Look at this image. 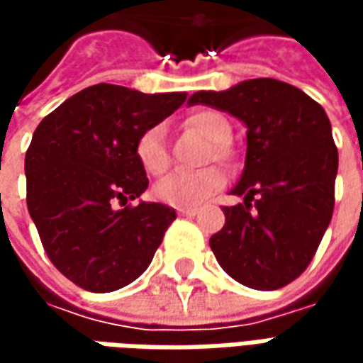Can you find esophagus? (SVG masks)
Here are the masks:
<instances>
[{"instance_id":"obj_1","label":"esophagus","mask_w":363,"mask_h":363,"mask_svg":"<svg viewBox=\"0 0 363 363\" xmlns=\"http://www.w3.org/2000/svg\"><path fill=\"white\" fill-rule=\"evenodd\" d=\"M179 213H181V216H189V218H192V216H196L198 213V208H179Z\"/></svg>"}]
</instances>
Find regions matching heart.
Listing matches in <instances>:
<instances>
[{
  "instance_id": "b5f03b06",
  "label": "heart",
  "mask_w": 363,
  "mask_h": 363,
  "mask_svg": "<svg viewBox=\"0 0 363 363\" xmlns=\"http://www.w3.org/2000/svg\"><path fill=\"white\" fill-rule=\"evenodd\" d=\"M186 126L196 130L212 142L213 157L225 159L228 150L223 143L231 135L229 120L218 111H196L186 118ZM134 155L143 171L151 177H161L171 165V153L167 147V132L163 124H151L138 135L134 145ZM225 174L220 169H206L198 173H173L155 184L153 196L159 202L173 208H194L206 202L213 192L223 189Z\"/></svg>"
}]
</instances>
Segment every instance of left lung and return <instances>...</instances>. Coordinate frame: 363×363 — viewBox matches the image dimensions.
<instances>
[{"mask_svg": "<svg viewBox=\"0 0 363 363\" xmlns=\"http://www.w3.org/2000/svg\"><path fill=\"white\" fill-rule=\"evenodd\" d=\"M200 103L247 126L245 171L231 190L243 204L223 206L225 225L210 247L239 284L284 288L309 267L333 218L338 151L330 120L311 96L272 77L189 99Z\"/></svg>", "mask_w": 363, "mask_h": 363, "instance_id": "1", "label": "left lung"}]
</instances>
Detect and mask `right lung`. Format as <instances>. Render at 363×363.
<instances>
[{
    "label": "right lung",
    "mask_w": 363,
    "mask_h": 363,
    "mask_svg": "<svg viewBox=\"0 0 363 363\" xmlns=\"http://www.w3.org/2000/svg\"><path fill=\"white\" fill-rule=\"evenodd\" d=\"M186 101L99 83L44 116L25 155L27 206L52 264L75 286L106 294L150 267L177 218L159 202H130L147 189L138 135Z\"/></svg>",
    "instance_id": "obj_1"
}]
</instances>
